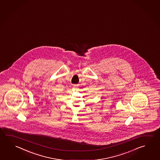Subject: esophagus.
Here are the masks:
<instances>
[{"label": "esophagus", "instance_id": "34e87169", "mask_svg": "<svg viewBox=\"0 0 160 160\" xmlns=\"http://www.w3.org/2000/svg\"><path fill=\"white\" fill-rule=\"evenodd\" d=\"M74 87H76V86H75H75H74Z\"/></svg>", "mask_w": 160, "mask_h": 160}]
</instances>
